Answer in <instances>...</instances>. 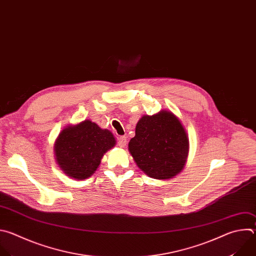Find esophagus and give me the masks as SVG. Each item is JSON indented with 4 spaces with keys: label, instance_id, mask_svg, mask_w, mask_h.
I'll return each instance as SVG.
<instances>
[{
    "label": "esophagus",
    "instance_id": "34e87169",
    "mask_svg": "<svg viewBox=\"0 0 256 256\" xmlns=\"http://www.w3.org/2000/svg\"><path fill=\"white\" fill-rule=\"evenodd\" d=\"M126 144H127V138H126L125 136H121V137L118 138V145H119L121 148L125 147Z\"/></svg>",
    "mask_w": 256,
    "mask_h": 256
}]
</instances>
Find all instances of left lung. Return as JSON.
<instances>
[{
  "label": "left lung",
  "mask_w": 256,
  "mask_h": 256,
  "mask_svg": "<svg viewBox=\"0 0 256 256\" xmlns=\"http://www.w3.org/2000/svg\"><path fill=\"white\" fill-rule=\"evenodd\" d=\"M188 136L182 121L170 111L144 115L137 122L128 150L147 176L170 180L178 174L188 160Z\"/></svg>",
  "instance_id": "1"
}]
</instances>
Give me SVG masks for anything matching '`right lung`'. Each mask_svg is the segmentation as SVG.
<instances>
[{
	"instance_id": "add662e5",
	"label": "right lung",
	"mask_w": 256,
	"mask_h": 256,
	"mask_svg": "<svg viewBox=\"0 0 256 256\" xmlns=\"http://www.w3.org/2000/svg\"><path fill=\"white\" fill-rule=\"evenodd\" d=\"M115 145L110 130L84 120L60 131L54 143L56 160L66 176L82 180L94 174L105 153Z\"/></svg>"
}]
</instances>
